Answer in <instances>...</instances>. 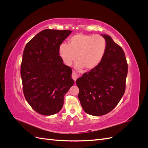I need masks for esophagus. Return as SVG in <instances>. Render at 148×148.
Instances as JSON below:
<instances>
[{
	"instance_id": "obj_1",
	"label": "esophagus",
	"mask_w": 148,
	"mask_h": 148,
	"mask_svg": "<svg viewBox=\"0 0 148 148\" xmlns=\"http://www.w3.org/2000/svg\"><path fill=\"white\" fill-rule=\"evenodd\" d=\"M78 75L75 72H73L72 74H71V78H73V79L74 80V81H76L77 80V79L78 78Z\"/></svg>"
}]
</instances>
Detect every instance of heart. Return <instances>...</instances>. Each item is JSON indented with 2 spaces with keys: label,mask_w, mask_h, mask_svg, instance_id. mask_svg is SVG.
<instances>
[{
  "label": "heart",
  "mask_w": 148,
  "mask_h": 148,
  "mask_svg": "<svg viewBox=\"0 0 148 148\" xmlns=\"http://www.w3.org/2000/svg\"><path fill=\"white\" fill-rule=\"evenodd\" d=\"M106 49V40L102 36L79 33L70 38L69 44H60L59 54L66 65H70L77 58V68L91 70L101 63Z\"/></svg>",
  "instance_id": "b5f03b06"
}]
</instances>
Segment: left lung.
Returning a JSON list of instances; mask_svg holds the SVG:
<instances>
[{
  "label": "left lung",
  "mask_w": 148,
  "mask_h": 148,
  "mask_svg": "<svg viewBox=\"0 0 148 148\" xmlns=\"http://www.w3.org/2000/svg\"><path fill=\"white\" fill-rule=\"evenodd\" d=\"M107 42L101 63L77 79L78 98L85 112L100 116L117 106L126 87L128 64L124 51L110 36L101 34Z\"/></svg>",
  "instance_id": "left-lung-1"
}]
</instances>
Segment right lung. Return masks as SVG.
Segmentation results:
<instances>
[{
	"label": "right lung",
	"instance_id": "1",
	"mask_svg": "<svg viewBox=\"0 0 148 148\" xmlns=\"http://www.w3.org/2000/svg\"><path fill=\"white\" fill-rule=\"evenodd\" d=\"M70 30L46 29L26 44L21 64L25 99L36 112L51 115L59 112L64 96L74 83L70 66L63 64L59 47Z\"/></svg>",
	"mask_w": 148,
	"mask_h": 148
}]
</instances>
